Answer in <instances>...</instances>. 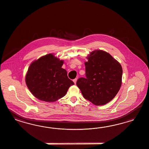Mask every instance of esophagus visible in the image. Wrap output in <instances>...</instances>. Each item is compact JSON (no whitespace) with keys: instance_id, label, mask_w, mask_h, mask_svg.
<instances>
[{"instance_id":"obj_1","label":"esophagus","mask_w":149,"mask_h":149,"mask_svg":"<svg viewBox=\"0 0 149 149\" xmlns=\"http://www.w3.org/2000/svg\"><path fill=\"white\" fill-rule=\"evenodd\" d=\"M77 78H76V79H74V80H73V82H74V84H76V82H77Z\"/></svg>"}]
</instances>
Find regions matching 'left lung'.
<instances>
[{"mask_svg":"<svg viewBox=\"0 0 149 149\" xmlns=\"http://www.w3.org/2000/svg\"><path fill=\"white\" fill-rule=\"evenodd\" d=\"M85 63L86 77L77 82L85 99L95 105L109 103L117 95L122 83L121 64L110 54L95 50Z\"/></svg>","mask_w":149,"mask_h":149,"instance_id":"left-lung-1","label":"left lung"}]
</instances>
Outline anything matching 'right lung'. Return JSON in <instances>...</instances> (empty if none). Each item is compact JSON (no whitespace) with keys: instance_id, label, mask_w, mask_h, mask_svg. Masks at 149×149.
<instances>
[{"instance_id":"right-lung-1","label":"right lung","mask_w":149,"mask_h":149,"mask_svg":"<svg viewBox=\"0 0 149 149\" xmlns=\"http://www.w3.org/2000/svg\"><path fill=\"white\" fill-rule=\"evenodd\" d=\"M63 61L53 54L42 56L31 64L26 77L28 89L36 98L52 102L64 97L74 85L62 68Z\"/></svg>"}]
</instances>
